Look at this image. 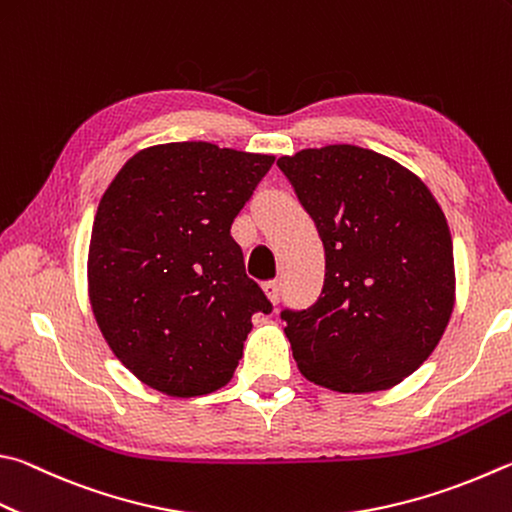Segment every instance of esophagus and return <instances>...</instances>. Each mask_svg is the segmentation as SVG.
<instances>
[{
	"instance_id": "34e87169",
	"label": "esophagus",
	"mask_w": 512,
	"mask_h": 512,
	"mask_svg": "<svg viewBox=\"0 0 512 512\" xmlns=\"http://www.w3.org/2000/svg\"><path fill=\"white\" fill-rule=\"evenodd\" d=\"M262 291H264V295L268 297V302H271L273 306L280 304V297H282L280 284H277V282H266V284L262 286Z\"/></svg>"
}]
</instances>
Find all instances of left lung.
Listing matches in <instances>:
<instances>
[{
  "instance_id": "obj_1",
  "label": "left lung",
  "mask_w": 512,
  "mask_h": 512,
  "mask_svg": "<svg viewBox=\"0 0 512 512\" xmlns=\"http://www.w3.org/2000/svg\"><path fill=\"white\" fill-rule=\"evenodd\" d=\"M277 165L327 259L318 302L282 311L297 367L333 392L398 385L430 358L454 309L452 235L441 206L414 172L365 147H313Z\"/></svg>"
}]
</instances>
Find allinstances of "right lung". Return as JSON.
I'll use <instances>...</instances> for the list:
<instances>
[{
	"label": "right lung",
	"mask_w": 512,
	"mask_h": 512,
	"mask_svg": "<svg viewBox=\"0 0 512 512\" xmlns=\"http://www.w3.org/2000/svg\"><path fill=\"white\" fill-rule=\"evenodd\" d=\"M273 161L206 141L154 145L102 194L91 311L114 356L156 392L192 398L228 385L250 318L271 313L230 226Z\"/></svg>",
	"instance_id": "1"
}]
</instances>
